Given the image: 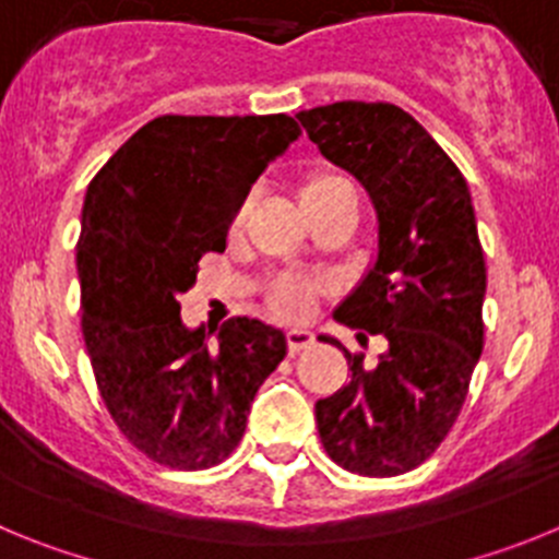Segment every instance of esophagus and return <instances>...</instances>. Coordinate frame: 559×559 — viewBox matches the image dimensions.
<instances>
[{"label":"esophagus","instance_id":"1","mask_svg":"<svg viewBox=\"0 0 559 559\" xmlns=\"http://www.w3.org/2000/svg\"><path fill=\"white\" fill-rule=\"evenodd\" d=\"M313 341H316V335L310 333V330H305V328L288 330V349H290V353H299V349H308L310 344H313Z\"/></svg>","mask_w":559,"mask_h":559}]
</instances>
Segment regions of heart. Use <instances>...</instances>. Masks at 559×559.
Segmentation results:
<instances>
[{"label":"heart","mask_w":559,"mask_h":559,"mask_svg":"<svg viewBox=\"0 0 559 559\" xmlns=\"http://www.w3.org/2000/svg\"><path fill=\"white\" fill-rule=\"evenodd\" d=\"M299 201H302L305 212L308 215H319V212L330 210V206L353 204L355 195L353 187L341 176L333 173H308L299 185ZM243 224V210L237 212L235 221H231V229H240ZM316 299V285L305 283V280H280L271 290V308L280 316H288V319H302L310 313Z\"/></svg>","instance_id":"1"}]
</instances>
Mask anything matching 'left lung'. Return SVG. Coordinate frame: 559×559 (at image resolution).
I'll return each mask as SVG.
<instances>
[{"mask_svg":"<svg viewBox=\"0 0 559 559\" xmlns=\"http://www.w3.org/2000/svg\"><path fill=\"white\" fill-rule=\"evenodd\" d=\"M296 120L378 212V257L335 322L358 341L386 338L374 367L344 349L353 378L316 403V426L344 471L400 476L448 437L484 347L487 269L471 190L431 133L392 103L341 100Z\"/></svg>","mask_w":559,"mask_h":559,"instance_id":"8db88e82","label":"left lung"}]
</instances>
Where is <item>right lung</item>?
Instances as JSON below:
<instances>
[{
    "label": "right lung",
    "instance_id": "obj_1",
    "mask_svg": "<svg viewBox=\"0 0 559 559\" xmlns=\"http://www.w3.org/2000/svg\"><path fill=\"white\" fill-rule=\"evenodd\" d=\"M299 133L288 114H165L86 190L78 276L97 389L128 442L173 471H206L235 451L257 389L288 353L283 330L260 319L187 328L179 296Z\"/></svg>",
    "mask_w": 559,
    "mask_h": 559
}]
</instances>
